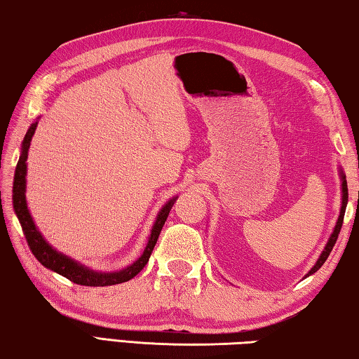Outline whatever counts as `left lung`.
Returning <instances> with one entry per match:
<instances>
[{"label":"left lung","instance_id":"obj_1","mask_svg":"<svg viewBox=\"0 0 359 359\" xmlns=\"http://www.w3.org/2000/svg\"><path fill=\"white\" fill-rule=\"evenodd\" d=\"M340 180H342V208H340V215H339V218H337V223H336V226H334V231H332V234H331L330 241H327V244H326V247H325V250L321 252L318 261H317V263H315V266L312 267V269L309 271V274H307L306 277L315 274V272H317V271L320 269V267L323 266V263H325V261L327 259V257H330V253H331V250H332L334 244H336V241H337V238H339V233H340V228H342L344 215H345V208H347V203H348V188H347V180H345V175H344V172H342V171H340Z\"/></svg>","mask_w":359,"mask_h":359}]
</instances>
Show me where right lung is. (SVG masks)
Listing matches in <instances>:
<instances>
[{
	"instance_id": "right-lung-1",
	"label": "right lung",
	"mask_w": 359,
	"mask_h": 359,
	"mask_svg": "<svg viewBox=\"0 0 359 359\" xmlns=\"http://www.w3.org/2000/svg\"><path fill=\"white\" fill-rule=\"evenodd\" d=\"M36 126H38V121L29 126L27 131L25 139L22 142V154L19 158V163H17L15 168V175H14V187H12V204H14L15 215L19 218L20 226L23 229V234H25L29 250L33 252L36 259L39 261L42 266H46L47 269H50L57 274L69 278L71 282L77 285H85V287H109V285H117L131 280L133 277L137 276L139 272L144 269V266L149 263V258L151 252H154V247L158 241V236H160L163 224H165L166 218L169 215V210L174 205V201L177 198L169 199V201L163 205L160 214L156 215V220L151 226V233L147 245H145V250L141 255V258L136 259L131 266L125 267L118 272H96L88 269V267L82 266L66 255L57 252L52 245L47 244V241L42 238L39 229L36 228L32 215H29L28 205H27V198H25V188H27V158H28V149L29 144H32V137L36 131Z\"/></svg>"
}]
</instances>
